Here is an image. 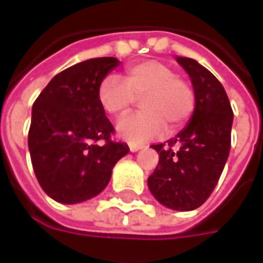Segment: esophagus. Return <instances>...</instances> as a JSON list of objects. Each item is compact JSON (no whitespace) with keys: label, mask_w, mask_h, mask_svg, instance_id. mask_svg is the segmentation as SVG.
Wrapping results in <instances>:
<instances>
[{"label":"esophagus","mask_w":263,"mask_h":263,"mask_svg":"<svg viewBox=\"0 0 263 263\" xmlns=\"http://www.w3.org/2000/svg\"><path fill=\"white\" fill-rule=\"evenodd\" d=\"M143 148H145L143 145H135V143H131V145H129V151H131V152H138V151H141V149Z\"/></svg>","instance_id":"34e87169"}]
</instances>
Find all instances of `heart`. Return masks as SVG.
I'll return each mask as SVG.
<instances>
[{"label": "heart", "mask_w": 263, "mask_h": 263, "mask_svg": "<svg viewBox=\"0 0 263 263\" xmlns=\"http://www.w3.org/2000/svg\"><path fill=\"white\" fill-rule=\"evenodd\" d=\"M138 98L142 112L126 115L117 122L118 137L131 143L159 138L166 129H180L196 107L193 87L177 77L171 66L158 60L128 67L122 80L109 74L98 84L97 101L109 115L124 114Z\"/></svg>", "instance_id": "1"}]
</instances>
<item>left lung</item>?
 Masks as SVG:
<instances>
[{"label":"left lung","instance_id":"obj_1","mask_svg":"<svg viewBox=\"0 0 263 263\" xmlns=\"http://www.w3.org/2000/svg\"><path fill=\"white\" fill-rule=\"evenodd\" d=\"M176 62L192 79L196 107L187 125L165 143L152 145L159 163L148 187L165 207L192 211L210 197L218 183L231 148L234 114L227 92L213 73L190 58ZM177 144V151L171 146Z\"/></svg>","mask_w":263,"mask_h":263}]
</instances>
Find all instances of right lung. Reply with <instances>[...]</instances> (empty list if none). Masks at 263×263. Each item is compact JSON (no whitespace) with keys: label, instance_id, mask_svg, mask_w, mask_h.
Here are the masks:
<instances>
[{"label":"right lung","instance_id":"right-lung-1","mask_svg":"<svg viewBox=\"0 0 263 263\" xmlns=\"http://www.w3.org/2000/svg\"><path fill=\"white\" fill-rule=\"evenodd\" d=\"M120 63L97 58L71 66L49 81L32 107V166L43 192L58 203L96 197L129 152L126 143L109 139L114 126L97 101L98 84Z\"/></svg>","mask_w":263,"mask_h":263}]
</instances>
